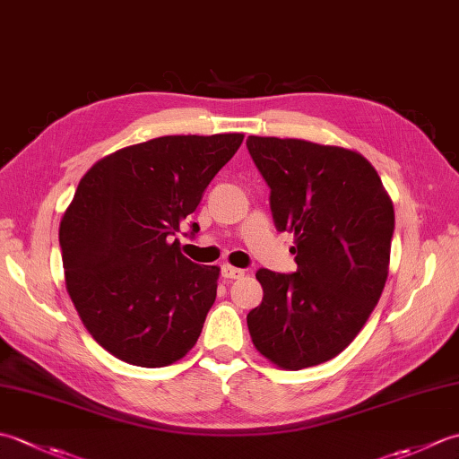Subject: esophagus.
Returning <instances> with one entry per match:
<instances>
[{"instance_id":"34e87169","label":"esophagus","mask_w":459,"mask_h":459,"mask_svg":"<svg viewBox=\"0 0 459 459\" xmlns=\"http://www.w3.org/2000/svg\"><path fill=\"white\" fill-rule=\"evenodd\" d=\"M221 272H222V276L224 278H242L245 276V270H240V268H235V266H230V264H224L222 268H221Z\"/></svg>"}]
</instances>
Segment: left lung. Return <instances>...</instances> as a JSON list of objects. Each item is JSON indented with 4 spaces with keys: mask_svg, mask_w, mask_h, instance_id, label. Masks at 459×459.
<instances>
[{
    "mask_svg": "<svg viewBox=\"0 0 459 459\" xmlns=\"http://www.w3.org/2000/svg\"><path fill=\"white\" fill-rule=\"evenodd\" d=\"M270 187L278 230L294 235L298 270L262 268V304L247 316L260 355L286 370L337 357L375 309L391 262L394 209L377 169L355 150L248 135Z\"/></svg>",
    "mask_w": 459,
    "mask_h": 459,
    "instance_id": "obj_1",
    "label": "left lung"
}]
</instances>
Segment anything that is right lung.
<instances>
[{"label":"right lung","instance_id":"1","mask_svg":"<svg viewBox=\"0 0 459 459\" xmlns=\"http://www.w3.org/2000/svg\"><path fill=\"white\" fill-rule=\"evenodd\" d=\"M242 140L161 135L82 175L58 229L66 291L96 343L124 363L165 367L197 343L221 268L195 264L173 237Z\"/></svg>","mask_w":459,"mask_h":459}]
</instances>
